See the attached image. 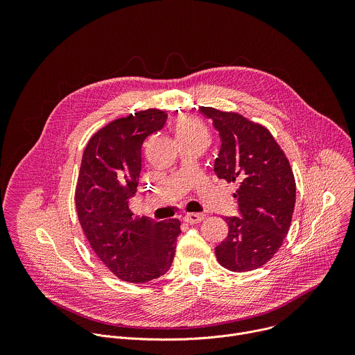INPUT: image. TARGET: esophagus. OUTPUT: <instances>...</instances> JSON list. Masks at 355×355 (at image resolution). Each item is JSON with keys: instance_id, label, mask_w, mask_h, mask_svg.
Returning a JSON list of instances; mask_svg holds the SVG:
<instances>
[{"instance_id": "34e87169", "label": "esophagus", "mask_w": 355, "mask_h": 355, "mask_svg": "<svg viewBox=\"0 0 355 355\" xmlns=\"http://www.w3.org/2000/svg\"><path fill=\"white\" fill-rule=\"evenodd\" d=\"M204 219H205V215H204V214H187V215L184 216V222H187V223H189V225L200 223Z\"/></svg>"}]
</instances>
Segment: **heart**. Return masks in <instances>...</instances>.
Instances as JSON below:
<instances>
[{
    "label": "heart",
    "mask_w": 355,
    "mask_h": 355,
    "mask_svg": "<svg viewBox=\"0 0 355 355\" xmlns=\"http://www.w3.org/2000/svg\"><path fill=\"white\" fill-rule=\"evenodd\" d=\"M174 132L180 143L188 140H208L209 132L199 119L192 116H181L174 125Z\"/></svg>",
    "instance_id": "obj_1"
}]
</instances>
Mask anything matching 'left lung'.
Wrapping results in <instances>:
<instances>
[{"label":"left lung","mask_w":355,"mask_h":355,"mask_svg":"<svg viewBox=\"0 0 355 355\" xmlns=\"http://www.w3.org/2000/svg\"><path fill=\"white\" fill-rule=\"evenodd\" d=\"M199 111L214 121L222 146L215 160L220 180L236 182L240 218H226L227 237L215 248L233 272L263 267L282 245L295 208L296 184L289 162L267 128L236 112Z\"/></svg>","instance_id":"obj_1"}]
</instances>
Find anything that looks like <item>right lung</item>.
<instances>
[{
    "label": "right lung",
    "mask_w": 355,
    "mask_h": 355,
    "mask_svg": "<svg viewBox=\"0 0 355 355\" xmlns=\"http://www.w3.org/2000/svg\"><path fill=\"white\" fill-rule=\"evenodd\" d=\"M167 114L146 110L99 129L84 150L76 208L84 234L119 279L141 284L164 275L174 260L181 222L132 218L129 199L141 171V144L160 130Z\"/></svg>",
    "instance_id": "right-lung-1"
}]
</instances>
